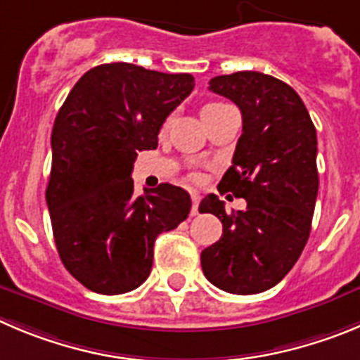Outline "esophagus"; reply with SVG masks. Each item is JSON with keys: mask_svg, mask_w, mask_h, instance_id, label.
<instances>
[{"mask_svg": "<svg viewBox=\"0 0 360 360\" xmlns=\"http://www.w3.org/2000/svg\"><path fill=\"white\" fill-rule=\"evenodd\" d=\"M191 214L195 217L197 213H199V202H200V195L199 191H191Z\"/></svg>", "mask_w": 360, "mask_h": 360, "instance_id": "1", "label": "esophagus"}]
</instances>
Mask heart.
<instances>
[{
  "instance_id": "obj_1",
  "label": "heart",
  "mask_w": 360,
  "mask_h": 360,
  "mask_svg": "<svg viewBox=\"0 0 360 360\" xmlns=\"http://www.w3.org/2000/svg\"><path fill=\"white\" fill-rule=\"evenodd\" d=\"M218 106H221V103H207L206 106H204L202 113H204V112H207V110L218 108ZM169 124H170V117H169V119H167V120H165V122H163V129H167V127H169Z\"/></svg>"
}]
</instances>
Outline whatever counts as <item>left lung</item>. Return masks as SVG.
<instances>
[{"label": "left lung", "instance_id": "left-lung-1", "mask_svg": "<svg viewBox=\"0 0 360 360\" xmlns=\"http://www.w3.org/2000/svg\"><path fill=\"white\" fill-rule=\"evenodd\" d=\"M210 90L240 108L243 133L218 191L247 200L227 213L224 200L207 195L200 213L221 221V238L200 254L213 286L256 295L286 277L311 233L318 195L316 127L300 96L288 83L256 72L217 76Z\"/></svg>", "mask_w": 360, "mask_h": 360}]
</instances>
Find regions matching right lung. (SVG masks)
<instances>
[{
	"label": "right lung",
	"instance_id": "obj_1",
	"mask_svg": "<svg viewBox=\"0 0 360 360\" xmlns=\"http://www.w3.org/2000/svg\"><path fill=\"white\" fill-rule=\"evenodd\" d=\"M193 86L191 74L103 63L62 104L46 202L60 259L90 291L139 288L153 268L158 234L188 218V191L161 183L136 197L131 172L140 150L156 149L165 119Z\"/></svg>",
	"mask_w": 360,
	"mask_h": 360
}]
</instances>
